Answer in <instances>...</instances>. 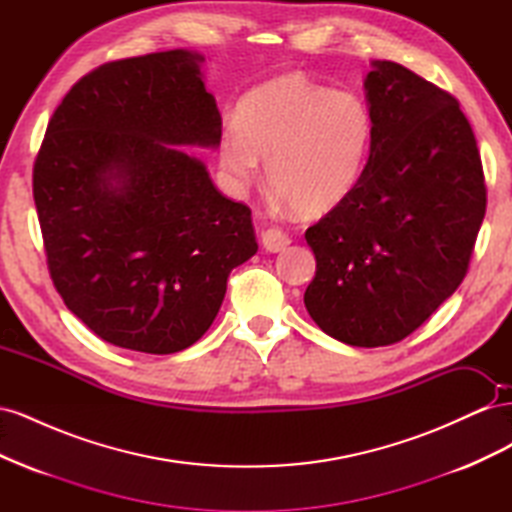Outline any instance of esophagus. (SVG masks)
Masks as SVG:
<instances>
[{
    "mask_svg": "<svg viewBox=\"0 0 512 512\" xmlns=\"http://www.w3.org/2000/svg\"><path fill=\"white\" fill-rule=\"evenodd\" d=\"M290 245V237L286 235V232H282L280 228H269L262 232V247H265L267 252L271 254H277L286 250V247Z\"/></svg>",
    "mask_w": 512,
    "mask_h": 512,
    "instance_id": "esophagus-1",
    "label": "esophagus"
}]
</instances>
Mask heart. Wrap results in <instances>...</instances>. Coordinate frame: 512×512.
<instances>
[{"instance_id": "1", "label": "heart", "mask_w": 512, "mask_h": 512, "mask_svg": "<svg viewBox=\"0 0 512 512\" xmlns=\"http://www.w3.org/2000/svg\"><path fill=\"white\" fill-rule=\"evenodd\" d=\"M374 123L367 104L344 89L282 74L239 100L235 121L220 136V168L243 190L267 160V181L305 218L339 207L359 185Z\"/></svg>"}]
</instances>
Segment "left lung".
Returning a JSON list of instances; mask_svg holds the SVG:
<instances>
[{
  "label": "left lung",
  "mask_w": 512,
  "mask_h": 512,
  "mask_svg": "<svg viewBox=\"0 0 512 512\" xmlns=\"http://www.w3.org/2000/svg\"><path fill=\"white\" fill-rule=\"evenodd\" d=\"M365 76L374 138L354 192L305 232L316 277L305 307L337 342L389 346L459 288L487 188L459 102L395 61Z\"/></svg>",
  "instance_id": "obj_1"
}]
</instances>
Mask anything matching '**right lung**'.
<instances>
[{
    "instance_id": "right-lung-1",
    "label": "right lung",
    "mask_w": 512,
    "mask_h": 512,
    "mask_svg": "<svg viewBox=\"0 0 512 512\" xmlns=\"http://www.w3.org/2000/svg\"><path fill=\"white\" fill-rule=\"evenodd\" d=\"M205 57L111 61L61 100L34 164L51 280L104 342L173 354L207 333L230 271L256 250L252 211L185 145L218 149Z\"/></svg>"
}]
</instances>
